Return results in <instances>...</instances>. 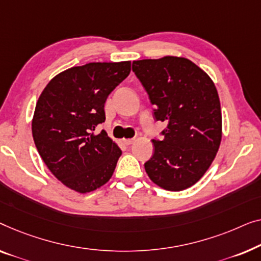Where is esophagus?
<instances>
[{
  "label": "esophagus",
  "mask_w": 261,
  "mask_h": 261,
  "mask_svg": "<svg viewBox=\"0 0 261 261\" xmlns=\"http://www.w3.org/2000/svg\"><path fill=\"white\" fill-rule=\"evenodd\" d=\"M123 142H124V144H125V145H131L132 143L135 142V139L134 138H126V139H123Z\"/></svg>",
  "instance_id": "1"
}]
</instances>
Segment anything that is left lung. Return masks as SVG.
<instances>
[{
	"instance_id": "obj_1",
	"label": "left lung",
	"mask_w": 261,
	"mask_h": 261,
	"mask_svg": "<svg viewBox=\"0 0 261 261\" xmlns=\"http://www.w3.org/2000/svg\"><path fill=\"white\" fill-rule=\"evenodd\" d=\"M132 71L155 106V119L167 124L162 141L152 139L146 174L163 189L189 188L211 167L221 143V106L214 83L186 58L137 60Z\"/></svg>"
}]
</instances>
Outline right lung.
Listing matches in <instances>:
<instances>
[{
	"mask_svg": "<svg viewBox=\"0 0 261 261\" xmlns=\"http://www.w3.org/2000/svg\"><path fill=\"white\" fill-rule=\"evenodd\" d=\"M131 62H90L75 66L47 84L32 122L36 149L50 172L69 189L85 194L111 178L122 150L106 131L109 94L130 74Z\"/></svg>",
	"mask_w": 261,
	"mask_h": 261,
	"instance_id": "1",
	"label": "right lung"
}]
</instances>
